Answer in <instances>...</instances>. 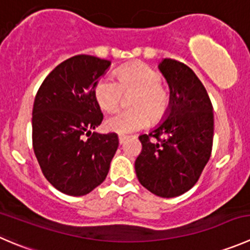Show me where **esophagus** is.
Instances as JSON below:
<instances>
[{
    "label": "esophagus",
    "instance_id": "34e87169",
    "mask_svg": "<svg viewBox=\"0 0 250 250\" xmlns=\"http://www.w3.org/2000/svg\"><path fill=\"white\" fill-rule=\"evenodd\" d=\"M127 139H128L127 135H118V140H120V144H123V143H125Z\"/></svg>",
    "mask_w": 250,
    "mask_h": 250
}]
</instances>
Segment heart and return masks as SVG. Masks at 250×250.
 Wrapping results in <instances>:
<instances>
[{
  "label": "heart",
  "instance_id": "heart-1",
  "mask_svg": "<svg viewBox=\"0 0 250 250\" xmlns=\"http://www.w3.org/2000/svg\"><path fill=\"white\" fill-rule=\"evenodd\" d=\"M162 74L143 62L127 64L116 72V82L101 78L94 86V98L99 107L112 112L120 107L123 95H130L128 107L105 121L110 132L128 134L144 129L149 122L156 123L167 115L171 94L162 84Z\"/></svg>",
  "mask_w": 250,
  "mask_h": 250
}]
</instances>
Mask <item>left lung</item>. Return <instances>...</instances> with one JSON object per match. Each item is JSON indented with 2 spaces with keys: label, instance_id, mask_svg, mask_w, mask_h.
Listing matches in <instances>:
<instances>
[{
  "label": "left lung",
  "instance_id": "1",
  "mask_svg": "<svg viewBox=\"0 0 250 250\" xmlns=\"http://www.w3.org/2000/svg\"><path fill=\"white\" fill-rule=\"evenodd\" d=\"M159 68L168 83L171 106L164 122L139 137L143 149L134 166L143 187L173 198L197 183L209 161L214 112L207 89L189 67L165 58Z\"/></svg>",
  "mask_w": 250,
  "mask_h": 250
}]
</instances>
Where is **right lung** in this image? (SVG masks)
I'll return each mask as SVG.
<instances>
[{"mask_svg": "<svg viewBox=\"0 0 250 250\" xmlns=\"http://www.w3.org/2000/svg\"><path fill=\"white\" fill-rule=\"evenodd\" d=\"M110 66L111 61L95 56H73L58 64L36 93L34 152L45 178L64 194L81 197L100 186L118 147L116 133H91L104 118L94 86Z\"/></svg>", "mask_w": 250, "mask_h": 250, "instance_id": "1", "label": "right lung"}]
</instances>
